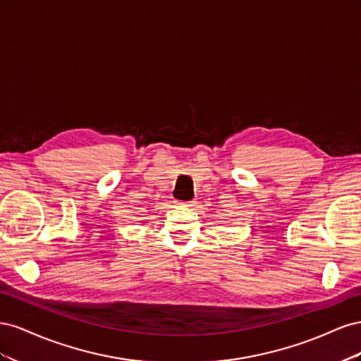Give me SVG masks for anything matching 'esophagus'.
Returning a JSON list of instances; mask_svg holds the SVG:
<instances>
[{
  "label": "esophagus",
  "instance_id": "obj_1",
  "mask_svg": "<svg viewBox=\"0 0 361 361\" xmlns=\"http://www.w3.org/2000/svg\"><path fill=\"white\" fill-rule=\"evenodd\" d=\"M176 204L180 207H191L194 206V202H176Z\"/></svg>",
  "mask_w": 361,
  "mask_h": 361
}]
</instances>
